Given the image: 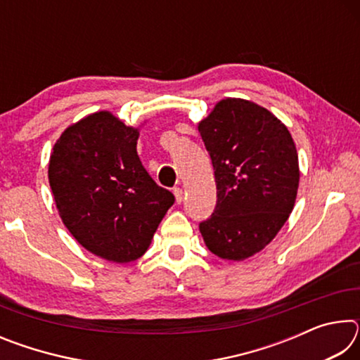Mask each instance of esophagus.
<instances>
[{"label": "esophagus", "instance_id": "obj_1", "mask_svg": "<svg viewBox=\"0 0 360 360\" xmlns=\"http://www.w3.org/2000/svg\"><path fill=\"white\" fill-rule=\"evenodd\" d=\"M173 193H174V197H176V202L181 203L182 198H184V192H182V188L181 187H174L173 188Z\"/></svg>", "mask_w": 360, "mask_h": 360}]
</instances>
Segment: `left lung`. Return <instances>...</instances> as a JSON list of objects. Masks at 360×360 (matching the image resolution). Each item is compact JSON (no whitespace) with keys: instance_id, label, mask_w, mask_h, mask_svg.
Here are the masks:
<instances>
[{"instance_id":"obj_1","label":"left lung","mask_w":360,"mask_h":360,"mask_svg":"<svg viewBox=\"0 0 360 360\" xmlns=\"http://www.w3.org/2000/svg\"><path fill=\"white\" fill-rule=\"evenodd\" d=\"M210 152L217 202L200 231L212 254L245 260L275 238L294 210L298 155L281 120L241 98L221 100L198 124Z\"/></svg>"}]
</instances>
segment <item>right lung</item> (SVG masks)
I'll return each mask as SVG.
<instances>
[{
  "label": "right lung",
  "instance_id": "1",
  "mask_svg": "<svg viewBox=\"0 0 360 360\" xmlns=\"http://www.w3.org/2000/svg\"><path fill=\"white\" fill-rule=\"evenodd\" d=\"M138 136V129L100 111L68 127L49 160V184L65 227L87 251L115 264L148 251L174 203L139 160Z\"/></svg>",
  "mask_w": 360,
  "mask_h": 360
}]
</instances>
